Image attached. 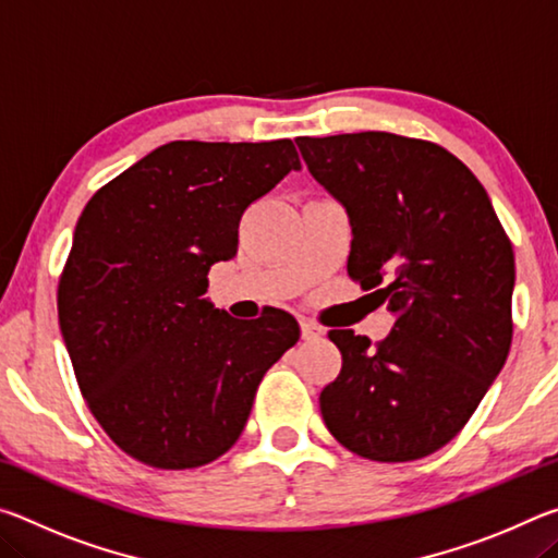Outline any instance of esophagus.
Here are the masks:
<instances>
[{"mask_svg":"<svg viewBox=\"0 0 558 558\" xmlns=\"http://www.w3.org/2000/svg\"><path fill=\"white\" fill-rule=\"evenodd\" d=\"M300 332H302V339L313 342V339L323 337V327H319L317 323H313V319H300Z\"/></svg>","mask_w":558,"mask_h":558,"instance_id":"1","label":"esophagus"}]
</instances>
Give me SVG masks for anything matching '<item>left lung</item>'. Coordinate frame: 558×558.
<instances>
[{"instance_id":"obj_1","label":"left lung","mask_w":558,"mask_h":558,"mask_svg":"<svg viewBox=\"0 0 558 558\" xmlns=\"http://www.w3.org/2000/svg\"><path fill=\"white\" fill-rule=\"evenodd\" d=\"M298 147L347 209L349 278L396 315L376 344L329 332L342 369L319 393L325 426L359 458H426L458 436L507 362L512 241L477 177L436 143L372 130Z\"/></svg>"}]
</instances>
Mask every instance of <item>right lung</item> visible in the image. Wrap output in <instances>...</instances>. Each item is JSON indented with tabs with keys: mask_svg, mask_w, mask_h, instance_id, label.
<instances>
[{
	"mask_svg": "<svg viewBox=\"0 0 558 558\" xmlns=\"http://www.w3.org/2000/svg\"><path fill=\"white\" fill-rule=\"evenodd\" d=\"M300 157L290 140H177L100 186L59 278V325L78 389L130 458L189 470L221 458L266 372L300 339L270 307L241 323L204 298L239 223Z\"/></svg>",
	"mask_w": 558,
	"mask_h": 558,
	"instance_id": "add662e5",
	"label": "right lung"
}]
</instances>
